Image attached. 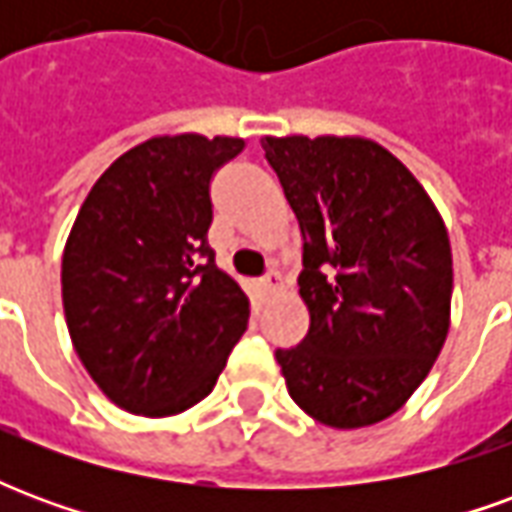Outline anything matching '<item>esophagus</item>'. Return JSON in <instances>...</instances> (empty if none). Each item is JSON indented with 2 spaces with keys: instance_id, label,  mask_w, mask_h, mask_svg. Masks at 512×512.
I'll return each mask as SVG.
<instances>
[{
  "instance_id": "obj_1",
  "label": "esophagus",
  "mask_w": 512,
  "mask_h": 512,
  "mask_svg": "<svg viewBox=\"0 0 512 512\" xmlns=\"http://www.w3.org/2000/svg\"><path fill=\"white\" fill-rule=\"evenodd\" d=\"M260 290H263V293H279V290H282V277H279V271H268L266 277L260 279Z\"/></svg>"
}]
</instances>
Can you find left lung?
Wrapping results in <instances>:
<instances>
[{"instance_id": "1", "label": "left lung", "mask_w": 512, "mask_h": 512, "mask_svg": "<svg viewBox=\"0 0 512 512\" xmlns=\"http://www.w3.org/2000/svg\"><path fill=\"white\" fill-rule=\"evenodd\" d=\"M304 235L310 332L277 351L290 397L329 428L392 417L450 332L452 252L408 167L365 136H263Z\"/></svg>"}]
</instances>
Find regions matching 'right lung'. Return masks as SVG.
Masks as SVG:
<instances>
[{
    "label": "right lung",
    "mask_w": 512,
    "mask_h": 512,
    "mask_svg": "<svg viewBox=\"0 0 512 512\" xmlns=\"http://www.w3.org/2000/svg\"><path fill=\"white\" fill-rule=\"evenodd\" d=\"M235 136H150L87 194L62 255L73 348L115 406L172 417L211 395L249 299L208 246L211 180Z\"/></svg>",
    "instance_id": "obj_1"
}]
</instances>
